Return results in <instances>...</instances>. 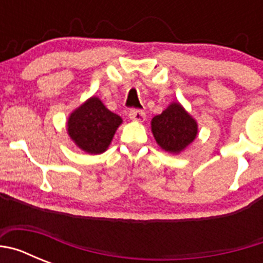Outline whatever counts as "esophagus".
Here are the masks:
<instances>
[{
	"label": "esophagus",
	"instance_id": "1",
	"mask_svg": "<svg viewBox=\"0 0 263 263\" xmlns=\"http://www.w3.org/2000/svg\"><path fill=\"white\" fill-rule=\"evenodd\" d=\"M129 118L133 121H139V122H142V121H145L146 115H145V111L141 110V109H132L129 113Z\"/></svg>",
	"mask_w": 263,
	"mask_h": 263
}]
</instances>
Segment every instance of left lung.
I'll list each match as a JSON object with an SVG mask.
<instances>
[{
	"label": "left lung",
	"instance_id": "1",
	"mask_svg": "<svg viewBox=\"0 0 263 263\" xmlns=\"http://www.w3.org/2000/svg\"><path fill=\"white\" fill-rule=\"evenodd\" d=\"M152 132L164 152L179 154L196 138L197 124L180 104L173 103L153 118Z\"/></svg>",
	"mask_w": 263,
	"mask_h": 263
}]
</instances>
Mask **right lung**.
<instances>
[{"mask_svg":"<svg viewBox=\"0 0 263 263\" xmlns=\"http://www.w3.org/2000/svg\"><path fill=\"white\" fill-rule=\"evenodd\" d=\"M122 118L105 108L93 96L72 111L67 121V132L79 148L88 154H101L109 147Z\"/></svg>","mask_w":263,"mask_h":263,"instance_id":"add662e5","label":"right lung"}]
</instances>
